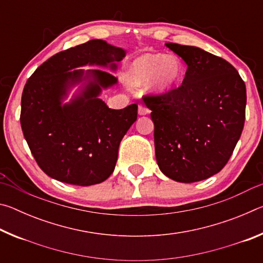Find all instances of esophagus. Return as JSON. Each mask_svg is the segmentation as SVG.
Instances as JSON below:
<instances>
[{
	"label": "esophagus",
	"mask_w": 263,
	"mask_h": 263,
	"mask_svg": "<svg viewBox=\"0 0 263 263\" xmlns=\"http://www.w3.org/2000/svg\"><path fill=\"white\" fill-rule=\"evenodd\" d=\"M138 112H139V115H148L149 109L144 104H139V106H138Z\"/></svg>",
	"instance_id": "34e87169"
}]
</instances>
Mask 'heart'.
Segmentation results:
<instances>
[{"label": "heart", "instance_id": "1", "mask_svg": "<svg viewBox=\"0 0 263 263\" xmlns=\"http://www.w3.org/2000/svg\"><path fill=\"white\" fill-rule=\"evenodd\" d=\"M184 73L180 58L161 53H146L132 62L127 72V81L131 86L151 87L158 94H167L179 87Z\"/></svg>", "mask_w": 263, "mask_h": 263}]
</instances>
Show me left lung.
I'll return each mask as SVG.
<instances>
[{
  "instance_id": "left-lung-1",
  "label": "left lung",
  "mask_w": 263,
  "mask_h": 263,
  "mask_svg": "<svg viewBox=\"0 0 263 263\" xmlns=\"http://www.w3.org/2000/svg\"><path fill=\"white\" fill-rule=\"evenodd\" d=\"M188 66L179 88L142 97L152 110L157 162L169 179L193 183L219 173L241 136L246 86L226 60L167 43Z\"/></svg>"
}]
</instances>
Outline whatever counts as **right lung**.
I'll return each instance as SVG.
<instances>
[{"mask_svg": "<svg viewBox=\"0 0 263 263\" xmlns=\"http://www.w3.org/2000/svg\"><path fill=\"white\" fill-rule=\"evenodd\" d=\"M124 57L123 48L94 39L57 53L26 81L22 131L38 166L52 179L88 186L112 174L119 144L137 121L138 105L110 109L99 95L117 79L101 69H72L97 65L115 70ZM86 78L89 82L82 94L62 105L69 87Z\"/></svg>", "mask_w": 263, "mask_h": 263, "instance_id": "obj_1", "label": "right lung"}]
</instances>
